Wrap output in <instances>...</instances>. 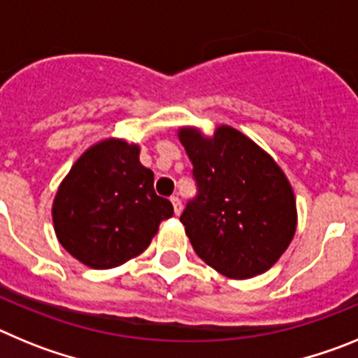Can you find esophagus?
I'll return each mask as SVG.
<instances>
[{
  "label": "esophagus",
  "instance_id": "obj_1",
  "mask_svg": "<svg viewBox=\"0 0 358 358\" xmlns=\"http://www.w3.org/2000/svg\"><path fill=\"white\" fill-rule=\"evenodd\" d=\"M170 201H172V206H173V211H176V215H179L182 211V204H181V199L177 197V195H173L172 199H170Z\"/></svg>",
  "mask_w": 358,
  "mask_h": 358
}]
</instances>
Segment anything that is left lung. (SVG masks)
Masks as SVG:
<instances>
[{
  "label": "left lung",
  "instance_id": "obj_1",
  "mask_svg": "<svg viewBox=\"0 0 358 358\" xmlns=\"http://www.w3.org/2000/svg\"><path fill=\"white\" fill-rule=\"evenodd\" d=\"M199 194L181 222L201 260L235 280L273 267L296 233L292 186L276 161L229 125L179 129Z\"/></svg>",
  "mask_w": 358,
  "mask_h": 358
}]
</instances>
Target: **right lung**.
<instances>
[{"mask_svg":"<svg viewBox=\"0 0 358 358\" xmlns=\"http://www.w3.org/2000/svg\"><path fill=\"white\" fill-rule=\"evenodd\" d=\"M172 202L154 192V172L140 147L109 138L75 161L53 199L52 217L62 248L91 268H113L148 248Z\"/></svg>","mask_w":358,"mask_h":358,"instance_id":"obj_1","label":"right lung"}]
</instances>
